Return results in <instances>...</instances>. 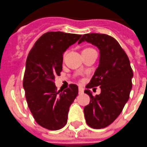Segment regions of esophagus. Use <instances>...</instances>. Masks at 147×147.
Listing matches in <instances>:
<instances>
[{"mask_svg": "<svg viewBox=\"0 0 147 147\" xmlns=\"http://www.w3.org/2000/svg\"><path fill=\"white\" fill-rule=\"evenodd\" d=\"M83 92H84V88L82 86H79V93L82 94Z\"/></svg>", "mask_w": 147, "mask_h": 147, "instance_id": "34e87169", "label": "esophagus"}]
</instances>
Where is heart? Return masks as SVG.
Wrapping results in <instances>:
<instances>
[{
    "instance_id": "heart-1",
    "label": "heart",
    "mask_w": 147,
    "mask_h": 147,
    "mask_svg": "<svg viewBox=\"0 0 147 147\" xmlns=\"http://www.w3.org/2000/svg\"><path fill=\"white\" fill-rule=\"evenodd\" d=\"M87 49H84V50H87Z\"/></svg>"
}]
</instances>
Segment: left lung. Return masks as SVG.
<instances>
[{"label": "left lung", "instance_id": "8db88e82", "mask_svg": "<svg viewBox=\"0 0 147 147\" xmlns=\"http://www.w3.org/2000/svg\"><path fill=\"white\" fill-rule=\"evenodd\" d=\"M87 42L99 50V64L85 93L90 102L84 107L86 121L95 129L106 127L121 113L132 89L134 74L127 55L117 40L105 34L83 35L78 44ZM99 85L101 93L93 96L89 88Z\"/></svg>", "mask_w": 147, "mask_h": 147}]
</instances>
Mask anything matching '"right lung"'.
Returning <instances> with one entry per match:
<instances>
[{"label": "right lung", "mask_w": 147, "mask_h": 147, "mask_svg": "<svg viewBox=\"0 0 147 147\" xmlns=\"http://www.w3.org/2000/svg\"><path fill=\"white\" fill-rule=\"evenodd\" d=\"M81 35L62 32L43 34L29 51L23 86L29 110L40 126L51 131L64 127L70 105L78 95V86L57 90L55 76L62 70L63 54Z\"/></svg>", "instance_id": "add662e5"}]
</instances>
